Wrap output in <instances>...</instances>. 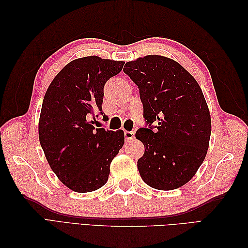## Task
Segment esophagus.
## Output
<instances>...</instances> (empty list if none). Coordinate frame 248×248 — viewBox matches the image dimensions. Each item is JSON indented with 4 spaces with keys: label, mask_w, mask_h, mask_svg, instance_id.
Here are the masks:
<instances>
[{
    "label": "esophagus",
    "mask_w": 248,
    "mask_h": 248,
    "mask_svg": "<svg viewBox=\"0 0 248 248\" xmlns=\"http://www.w3.org/2000/svg\"><path fill=\"white\" fill-rule=\"evenodd\" d=\"M134 136H135L134 131H124V138L127 141H130L131 140H133Z\"/></svg>",
    "instance_id": "esophagus-1"
}]
</instances>
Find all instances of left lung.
I'll use <instances>...</instances> for the list:
<instances>
[{
  "label": "left lung",
  "mask_w": 248,
  "mask_h": 248,
  "mask_svg": "<svg viewBox=\"0 0 248 248\" xmlns=\"http://www.w3.org/2000/svg\"><path fill=\"white\" fill-rule=\"evenodd\" d=\"M124 72L138 85L144 108L146 127L135 133L145 146L138 161L141 179L162 191L184 186L202 164L211 135L202 88L180 64L161 55L125 62Z\"/></svg>",
  "instance_id": "left-lung-1"
}]
</instances>
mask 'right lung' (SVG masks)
Here are the masks:
<instances>
[{
	"instance_id": "1",
	"label": "right lung",
	"mask_w": 248,
	"mask_h": 248,
	"mask_svg": "<svg viewBox=\"0 0 248 248\" xmlns=\"http://www.w3.org/2000/svg\"><path fill=\"white\" fill-rule=\"evenodd\" d=\"M124 62L86 56L70 62L46 91L39 118V141L51 170L67 187L93 192L107 183L109 165L124 143V131L94 128L102 113L103 88Z\"/></svg>"
}]
</instances>
